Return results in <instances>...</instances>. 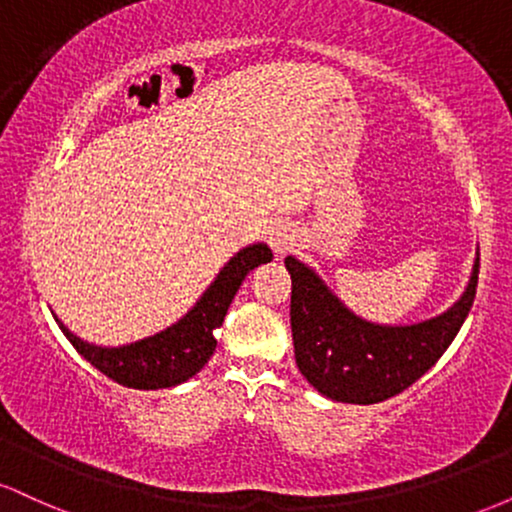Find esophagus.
Returning a JSON list of instances; mask_svg holds the SVG:
<instances>
[{"label":"esophagus","instance_id":"obj_1","mask_svg":"<svg viewBox=\"0 0 512 512\" xmlns=\"http://www.w3.org/2000/svg\"><path fill=\"white\" fill-rule=\"evenodd\" d=\"M298 240V233L296 228L291 226V223H274L272 231H269V245H272V250L276 252V255H286L293 245H296Z\"/></svg>","mask_w":512,"mask_h":512}]
</instances>
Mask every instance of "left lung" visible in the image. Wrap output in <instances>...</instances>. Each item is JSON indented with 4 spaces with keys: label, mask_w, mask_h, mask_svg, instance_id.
<instances>
[{
    "label": "left lung",
    "mask_w": 512,
    "mask_h": 512,
    "mask_svg": "<svg viewBox=\"0 0 512 512\" xmlns=\"http://www.w3.org/2000/svg\"><path fill=\"white\" fill-rule=\"evenodd\" d=\"M291 274V332L298 370L320 395L344 404L395 397L426 373L469 315L479 281V257L452 308L416 325H375L351 313L325 281L296 257Z\"/></svg>",
    "instance_id": "obj_1"
}]
</instances>
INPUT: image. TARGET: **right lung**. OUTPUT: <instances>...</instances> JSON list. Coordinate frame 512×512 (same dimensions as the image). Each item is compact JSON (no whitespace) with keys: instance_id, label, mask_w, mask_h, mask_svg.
Returning a JSON list of instances; mask_svg holds the SVG:
<instances>
[{"instance_id":"right-lung-1","label":"right lung","mask_w":512,"mask_h":512,"mask_svg":"<svg viewBox=\"0 0 512 512\" xmlns=\"http://www.w3.org/2000/svg\"><path fill=\"white\" fill-rule=\"evenodd\" d=\"M272 260V250L264 243L248 245L233 255L219 276L202 293L185 317L154 337L139 339L125 346H96L79 339L57 320L64 337L93 368L101 370L115 383L134 390H161L190 380L204 368L216 349L214 332L228 313L233 296L257 264Z\"/></svg>"}]
</instances>
